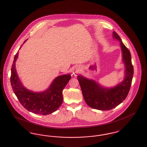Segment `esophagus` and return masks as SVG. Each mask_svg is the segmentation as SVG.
<instances>
[{
    "label": "esophagus",
    "mask_w": 147,
    "mask_h": 147,
    "mask_svg": "<svg viewBox=\"0 0 147 147\" xmlns=\"http://www.w3.org/2000/svg\"><path fill=\"white\" fill-rule=\"evenodd\" d=\"M81 70H82L81 67H80V66H78V67H77L75 69V70L74 71V73H73L74 76H76L77 74L80 73V71H81Z\"/></svg>",
    "instance_id": "1"
}]
</instances>
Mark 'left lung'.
Returning <instances> with one entry per match:
<instances>
[{
	"label": "left lung",
	"instance_id": "obj_1",
	"mask_svg": "<svg viewBox=\"0 0 147 147\" xmlns=\"http://www.w3.org/2000/svg\"><path fill=\"white\" fill-rule=\"evenodd\" d=\"M112 37L120 42L122 61L125 67L123 80L109 88L103 87L94 80L88 79L81 75L77 77L86 103L91 108L99 110H110L122 103L128 95L133 78L131 53L115 31L113 32Z\"/></svg>",
	"mask_w": 147,
	"mask_h": 147
}]
</instances>
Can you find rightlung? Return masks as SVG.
<instances>
[{
    "label": "right lung",
    "mask_w": 147,
    "mask_h": 147,
    "mask_svg": "<svg viewBox=\"0 0 147 147\" xmlns=\"http://www.w3.org/2000/svg\"><path fill=\"white\" fill-rule=\"evenodd\" d=\"M18 55L19 52H17L14 57L11 69L10 83L20 104L28 111L35 114L47 115L56 111L62 104V91L71 79V76L68 74L57 77L45 91L36 92L29 90L22 84L15 68Z\"/></svg>",
    "instance_id": "add662e5"
}]
</instances>
